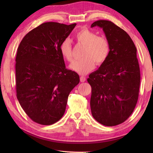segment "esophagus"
<instances>
[{
  "mask_svg": "<svg viewBox=\"0 0 153 153\" xmlns=\"http://www.w3.org/2000/svg\"><path fill=\"white\" fill-rule=\"evenodd\" d=\"M80 82H84L86 80V78H85V77H84V76H80Z\"/></svg>",
  "mask_w": 153,
  "mask_h": 153,
  "instance_id": "obj_1",
  "label": "esophagus"
}]
</instances>
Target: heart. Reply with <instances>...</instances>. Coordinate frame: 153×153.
<instances>
[{"label":"heart","mask_w":153,"mask_h":153,"mask_svg":"<svg viewBox=\"0 0 153 153\" xmlns=\"http://www.w3.org/2000/svg\"><path fill=\"white\" fill-rule=\"evenodd\" d=\"M75 39L78 44L85 46L83 50L82 59L73 62L70 68L73 71L85 75L98 65L103 64L107 59L110 53V45L104 37L98 36L94 32L84 28L77 32ZM59 50L62 57L68 62L73 61V50L70 41L64 39L60 45Z\"/></svg>","instance_id":"heart-1"}]
</instances>
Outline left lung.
I'll return each instance as SVG.
<instances>
[{
    "mask_svg": "<svg viewBox=\"0 0 153 153\" xmlns=\"http://www.w3.org/2000/svg\"><path fill=\"white\" fill-rule=\"evenodd\" d=\"M102 28L110 45L106 61L91 73V109L97 121L106 126L121 124L135 109L140 73L137 48L126 32L108 20H98L91 27Z\"/></svg>",
    "mask_w": 153,
    "mask_h": 153,
    "instance_id": "obj_1",
    "label": "left lung"
}]
</instances>
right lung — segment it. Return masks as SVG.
<instances>
[{
	"instance_id": "right-lung-1",
	"label": "right lung",
	"mask_w": 153,
	"mask_h": 153,
	"mask_svg": "<svg viewBox=\"0 0 153 153\" xmlns=\"http://www.w3.org/2000/svg\"><path fill=\"white\" fill-rule=\"evenodd\" d=\"M76 25L44 23L27 33L18 48L17 99L35 123L51 125L61 119L69 93L80 82L76 72L66 68L59 50Z\"/></svg>"
}]
</instances>
